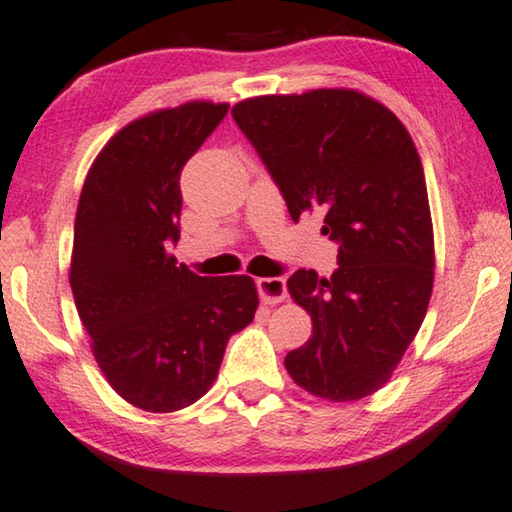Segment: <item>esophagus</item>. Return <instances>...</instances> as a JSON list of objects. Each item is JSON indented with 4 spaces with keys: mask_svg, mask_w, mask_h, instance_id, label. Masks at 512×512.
Listing matches in <instances>:
<instances>
[{
    "mask_svg": "<svg viewBox=\"0 0 512 512\" xmlns=\"http://www.w3.org/2000/svg\"><path fill=\"white\" fill-rule=\"evenodd\" d=\"M257 290H259V299L269 306H276L287 297L285 278H259Z\"/></svg>",
    "mask_w": 512,
    "mask_h": 512,
    "instance_id": "esophagus-1",
    "label": "esophagus"
}]
</instances>
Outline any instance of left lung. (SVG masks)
<instances>
[{"mask_svg":"<svg viewBox=\"0 0 512 512\" xmlns=\"http://www.w3.org/2000/svg\"><path fill=\"white\" fill-rule=\"evenodd\" d=\"M297 222L325 215L338 269H299L292 299L313 320L287 352L294 383L327 401L378 392L420 329L434 287V227L408 129L364 92L322 88L243 99L232 109Z\"/></svg>","mask_w":512,"mask_h":512,"instance_id":"obj_1","label":"left lung"}]
</instances>
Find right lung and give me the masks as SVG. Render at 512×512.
<instances>
[{"instance_id":"right-lung-1","label":"right lung","mask_w":512,"mask_h":512,"mask_svg":"<svg viewBox=\"0 0 512 512\" xmlns=\"http://www.w3.org/2000/svg\"><path fill=\"white\" fill-rule=\"evenodd\" d=\"M229 104L187 102L129 122L102 148L76 208L69 283L90 348L122 399L174 413L211 390L229 336L257 311L250 276H197L181 239V171Z\"/></svg>"}]
</instances>
